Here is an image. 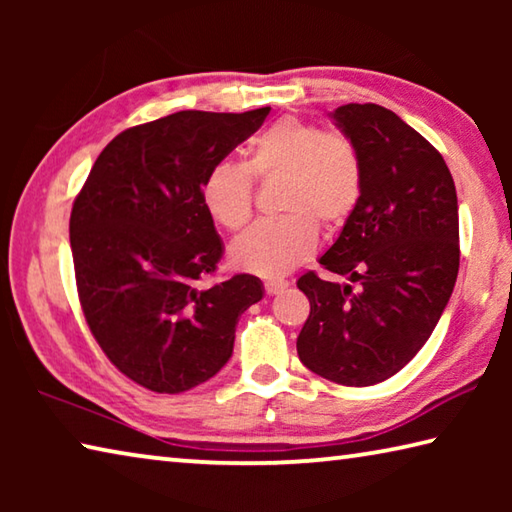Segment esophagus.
Segmentation results:
<instances>
[{
	"label": "esophagus",
	"mask_w": 512,
	"mask_h": 512,
	"mask_svg": "<svg viewBox=\"0 0 512 512\" xmlns=\"http://www.w3.org/2000/svg\"><path fill=\"white\" fill-rule=\"evenodd\" d=\"M289 287L287 280H266L264 282V291L268 293V296H275V293H280Z\"/></svg>",
	"instance_id": "obj_1"
}]
</instances>
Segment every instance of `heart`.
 I'll return each instance as SVG.
<instances>
[{"label":"heart","mask_w":512,"mask_h":512,"mask_svg":"<svg viewBox=\"0 0 512 512\" xmlns=\"http://www.w3.org/2000/svg\"><path fill=\"white\" fill-rule=\"evenodd\" d=\"M282 178L275 219L255 223L230 244V264L239 271L275 277L311 257L318 225L334 230L357 210L363 192L359 146L345 133L311 121L282 117L253 137L246 164L223 160L207 171L203 203L225 230L250 221L255 180Z\"/></svg>","instance_id":"heart-1"}]
</instances>
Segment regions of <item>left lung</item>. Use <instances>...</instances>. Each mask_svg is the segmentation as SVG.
Segmentation results:
<instances>
[{"mask_svg":"<svg viewBox=\"0 0 512 512\" xmlns=\"http://www.w3.org/2000/svg\"><path fill=\"white\" fill-rule=\"evenodd\" d=\"M359 146L363 192L339 239L298 280L309 318L298 336L305 366L343 386L379 384L400 372L433 332L452 296L458 259L454 178L433 146L377 103L332 112Z\"/></svg>","mask_w":512,"mask_h":512,"instance_id":"left-lung-1","label":"left lung"}]
</instances>
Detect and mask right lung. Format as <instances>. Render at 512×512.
Instances as JSON below:
<instances>
[{
    "label": "right lung",
    "instance_id": "right-lung-1",
    "mask_svg": "<svg viewBox=\"0 0 512 512\" xmlns=\"http://www.w3.org/2000/svg\"><path fill=\"white\" fill-rule=\"evenodd\" d=\"M271 108L180 110L119 133L69 216L76 289L106 357L153 393H185L232 354L239 316L262 300L255 275L198 287L223 255L203 180Z\"/></svg>",
    "mask_w": 512,
    "mask_h": 512
}]
</instances>
